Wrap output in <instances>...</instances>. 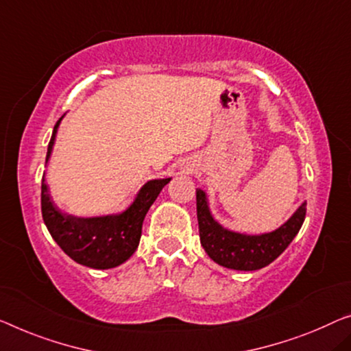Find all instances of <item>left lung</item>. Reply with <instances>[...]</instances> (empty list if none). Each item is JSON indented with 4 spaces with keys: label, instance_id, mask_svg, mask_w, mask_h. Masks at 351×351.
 Segmentation results:
<instances>
[{
    "label": "left lung",
    "instance_id": "left-lung-1",
    "mask_svg": "<svg viewBox=\"0 0 351 351\" xmlns=\"http://www.w3.org/2000/svg\"><path fill=\"white\" fill-rule=\"evenodd\" d=\"M306 205L291 214L289 221L268 233L247 234L221 226L209 211L206 192L197 189V219L200 243L208 257L217 265L237 271H257L268 266L289 247L304 222Z\"/></svg>",
    "mask_w": 351,
    "mask_h": 351
}]
</instances>
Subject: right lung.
Wrapping results in <instances>:
<instances>
[{
  "label": "right lung",
  "mask_w": 351,
  "mask_h": 351,
  "mask_svg": "<svg viewBox=\"0 0 351 351\" xmlns=\"http://www.w3.org/2000/svg\"><path fill=\"white\" fill-rule=\"evenodd\" d=\"M62 118L64 117H61L55 124L49 149H47L45 164L51 156L56 132H58ZM170 180L171 178H159V180L145 182L130 205L125 206L123 211L80 217L61 211L55 205L49 193L45 178H42V217L51 238L62 249V252L69 255L78 265L93 269L117 268L132 257V254L137 250L146 213Z\"/></svg>",
  "instance_id": "1"
}]
</instances>
